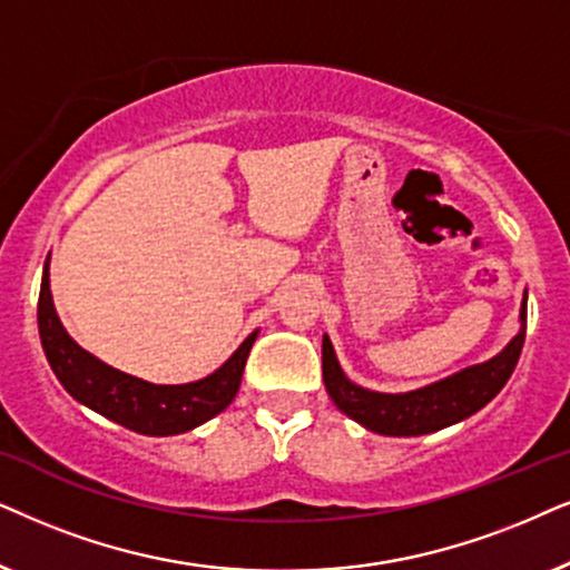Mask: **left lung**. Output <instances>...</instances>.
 I'll return each instance as SVG.
<instances>
[{
    "label": "left lung",
    "mask_w": 570,
    "mask_h": 570,
    "mask_svg": "<svg viewBox=\"0 0 570 570\" xmlns=\"http://www.w3.org/2000/svg\"><path fill=\"white\" fill-rule=\"evenodd\" d=\"M521 328L503 352L482 364L461 370L424 389L406 393H377L348 381L328 336H323V383L333 404L362 428L377 435L412 438L456 424L498 396L511 377L527 336V294L521 302Z\"/></svg>",
    "instance_id": "left-lung-1"
}]
</instances>
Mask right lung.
Returning a JSON list of instances; mask_svg holds the SVG:
<instances>
[{"instance_id":"obj_1","label":"right lung","mask_w":570,"mask_h":570,"mask_svg":"<svg viewBox=\"0 0 570 570\" xmlns=\"http://www.w3.org/2000/svg\"><path fill=\"white\" fill-rule=\"evenodd\" d=\"M38 333H41L43 354L57 381L75 401L121 428L156 438L179 435L222 414L237 396L247 354L257 338V331L249 333L237 352L203 381L185 385L140 381V377L109 367L80 344H75L70 333L65 331L49 289V257L43 265L41 294H38Z\"/></svg>"}]
</instances>
